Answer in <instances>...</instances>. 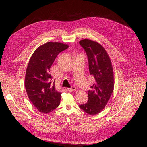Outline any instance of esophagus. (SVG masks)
<instances>
[{
  "instance_id": "esophagus-1",
  "label": "esophagus",
  "mask_w": 147,
  "mask_h": 147,
  "mask_svg": "<svg viewBox=\"0 0 147 147\" xmlns=\"http://www.w3.org/2000/svg\"><path fill=\"white\" fill-rule=\"evenodd\" d=\"M67 90L69 92H73V91H76L77 90V88L75 86H71L69 88H67Z\"/></svg>"
}]
</instances>
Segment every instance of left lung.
Masks as SVG:
<instances>
[{"label":"left lung","instance_id":"8db88e82","mask_svg":"<svg viewBox=\"0 0 147 147\" xmlns=\"http://www.w3.org/2000/svg\"><path fill=\"white\" fill-rule=\"evenodd\" d=\"M79 43L86 53L89 73L95 79L91 90L88 91L87 103L79 107L88 114H97L104 109L114 89L112 64L106 51L99 43L89 39H83Z\"/></svg>","mask_w":147,"mask_h":147}]
</instances>
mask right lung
Masks as SVG:
<instances>
[{"label":"right lung","instance_id":"1","mask_svg":"<svg viewBox=\"0 0 147 147\" xmlns=\"http://www.w3.org/2000/svg\"><path fill=\"white\" fill-rule=\"evenodd\" d=\"M68 48L65 44L48 42L37 48L30 58L26 70L25 87L30 101L41 113H50L60 104L61 93L52 83V77L49 71L58 54Z\"/></svg>","mask_w":147,"mask_h":147}]
</instances>
